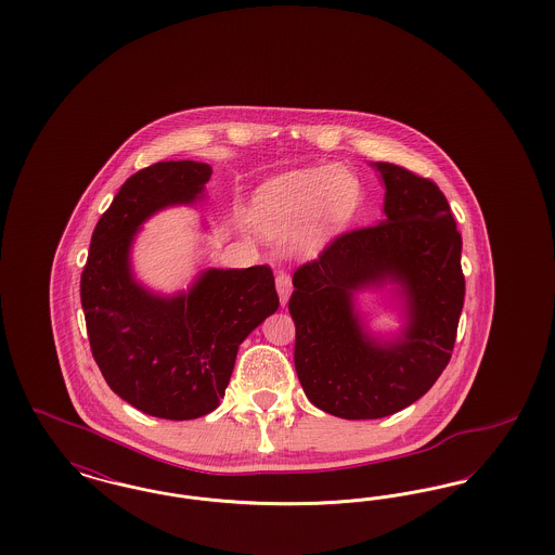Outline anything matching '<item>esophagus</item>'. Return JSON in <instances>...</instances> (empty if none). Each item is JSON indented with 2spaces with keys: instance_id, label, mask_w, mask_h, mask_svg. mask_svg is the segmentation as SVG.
Masks as SVG:
<instances>
[{
  "instance_id": "esophagus-1",
  "label": "esophagus",
  "mask_w": 555,
  "mask_h": 555,
  "mask_svg": "<svg viewBox=\"0 0 555 555\" xmlns=\"http://www.w3.org/2000/svg\"><path fill=\"white\" fill-rule=\"evenodd\" d=\"M276 291L281 297V304H287L291 291H293V283H291V274L287 270H279L276 272Z\"/></svg>"
}]
</instances>
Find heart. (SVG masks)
Returning a JSON list of instances; mask_svg holds the SVG:
<instances>
[{
    "instance_id": "1",
    "label": "heart",
    "mask_w": 555,
    "mask_h": 555,
    "mask_svg": "<svg viewBox=\"0 0 555 555\" xmlns=\"http://www.w3.org/2000/svg\"><path fill=\"white\" fill-rule=\"evenodd\" d=\"M358 197V186L344 168H312L291 172L258 197V218L270 233H291L308 218L317 231L344 222Z\"/></svg>"
}]
</instances>
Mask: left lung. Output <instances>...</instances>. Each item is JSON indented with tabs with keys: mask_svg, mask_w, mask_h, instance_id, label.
<instances>
[{
	"mask_svg": "<svg viewBox=\"0 0 555 555\" xmlns=\"http://www.w3.org/2000/svg\"><path fill=\"white\" fill-rule=\"evenodd\" d=\"M385 222L331 238L293 272V362L308 399L345 421L385 418L414 403L451 360L466 281L462 235L430 179L378 162ZM387 278L402 283L411 324L378 346L352 314V291Z\"/></svg>",
	"mask_w": 555,
	"mask_h": 555,
	"instance_id": "8db88e82",
	"label": "left lung"
}]
</instances>
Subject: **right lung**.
<instances>
[{
    "instance_id": "1",
    "label": "right lung",
    "mask_w": 555,
    "mask_h": 555,
    "mask_svg": "<svg viewBox=\"0 0 555 555\" xmlns=\"http://www.w3.org/2000/svg\"><path fill=\"white\" fill-rule=\"evenodd\" d=\"M210 164L156 162L120 186L89 245L80 304L91 353L109 389L143 414L191 421L220 405L238 345L279 308L270 266L208 270L195 287L162 299L131 279L139 224L170 204L193 202Z\"/></svg>"
}]
</instances>
